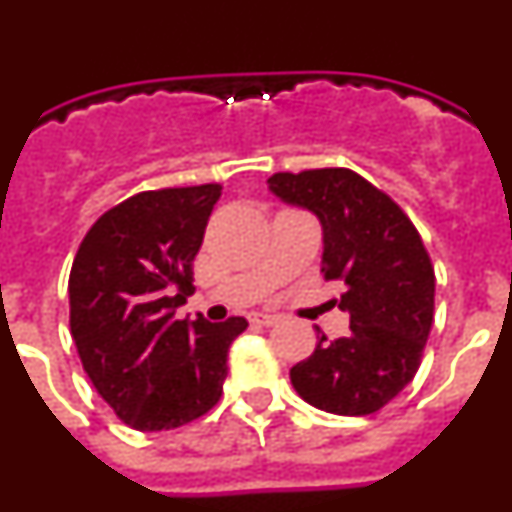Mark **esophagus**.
Returning a JSON list of instances; mask_svg holds the SVG:
<instances>
[{"label":"esophagus","mask_w":512,"mask_h":512,"mask_svg":"<svg viewBox=\"0 0 512 512\" xmlns=\"http://www.w3.org/2000/svg\"><path fill=\"white\" fill-rule=\"evenodd\" d=\"M277 320V315H271V312H248V323L253 325H274Z\"/></svg>","instance_id":"1"}]
</instances>
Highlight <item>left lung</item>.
Listing matches in <instances>:
<instances>
[{
  "mask_svg": "<svg viewBox=\"0 0 512 512\" xmlns=\"http://www.w3.org/2000/svg\"><path fill=\"white\" fill-rule=\"evenodd\" d=\"M269 192L318 217L325 279H338V307L351 325L289 369L297 395L336 415H369L415 377L433 325L436 277L418 230L384 192L351 169L274 174Z\"/></svg>",
  "mask_w": 512,
  "mask_h": 512,
  "instance_id": "obj_1",
  "label": "left lung"
}]
</instances>
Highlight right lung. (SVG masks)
Here are the masks:
<instances>
[{"label":"right lung","mask_w":512,"mask_h":512,"mask_svg":"<svg viewBox=\"0 0 512 512\" xmlns=\"http://www.w3.org/2000/svg\"><path fill=\"white\" fill-rule=\"evenodd\" d=\"M220 184L140 192L104 212L69 277L71 336L104 397L135 431H169L220 400L243 318L176 320L192 289Z\"/></svg>","instance_id":"add662e5"}]
</instances>
